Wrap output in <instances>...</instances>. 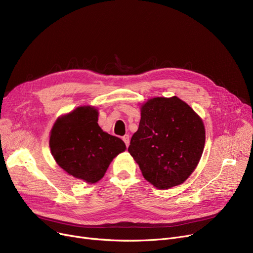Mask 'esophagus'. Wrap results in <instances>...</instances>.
Segmentation results:
<instances>
[{"mask_svg": "<svg viewBox=\"0 0 253 253\" xmlns=\"http://www.w3.org/2000/svg\"><path fill=\"white\" fill-rule=\"evenodd\" d=\"M122 139H123V141L125 142V144H126V147H128V145H129V143H130V136H129L128 134H126V135H124V136L122 137Z\"/></svg>", "mask_w": 253, "mask_h": 253, "instance_id": "esophagus-1", "label": "esophagus"}]
</instances>
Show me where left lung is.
Segmentation results:
<instances>
[{"label":"left lung","mask_w":253,"mask_h":253,"mask_svg":"<svg viewBox=\"0 0 253 253\" xmlns=\"http://www.w3.org/2000/svg\"><path fill=\"white\" fill-rule=\"evenodd\" d=\"M140 116L128 152L143 177L160 190L181 184L193 173L203 154L202 119L177 96L149 99L140 105Z\"/></svg>","instance_id":"obj_1"}]
</instances>
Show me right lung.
I'll list each match as a JSON object with an SVG mask.
<instances>
[{
	"label": "right lung",
	"mask_w": 253,
	"mask_h": 253,
	"mask_svg": "<svg viewBox=\"0 0 253 253\" xmlns=\"http://www.w3.org/2000/svg\"><path fill=\"white\" fill-rule=\"evenodd\" d=\"M98 110L78 106L57 118L50 131L51 154L66 173L87 183H96L111 162L126 150L124 141L98 125Z\"/></svg>",
	"instance_id": "add662e5"
}]
</instances>
